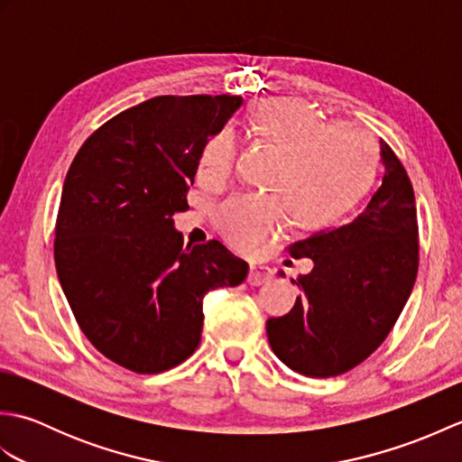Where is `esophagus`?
<instances>
[{
  "label": "esophagus",
  "mask_w": 462,
  "mask_h": 462,
  "mask_svg": "<svg viewBox=\"0 0 462 462\" xmlns=\"http://www.w3.org/2000/svg\"><path fill=\"white\" fill-rule=\"evenodd\" d=\"M272 280V270L268 266H252L248 273L250 286H262Z\"/></svg>",
  "instance_id": "34e87169"
}]
</instances>
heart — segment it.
I'll list each match as a JSON object with an SVG mask.
<instances>
[{
    "label": "heart",
    "mask_w": 462,
    "mask_h": 462,
    "mask_svg": "<svg viewBox=\"0 0 462 462\" xmlns=\"http://www.w3.org/2000/svg\"><path fill=\"white\" fill-rule=\"evenodd\" d=\"M250 134L278 156L266 189L272 194H234L214 212L220 236L238 250L266 240L288 216L291 228L313 232L336 224L365 199L379 171V144L353 123L326 125L308 105L270 99L254 105ZM236 143L220 129L204 141L196 180L220 189L230 179Z\"/></svg>",
    "instance_id": "1"
}]
</instances>
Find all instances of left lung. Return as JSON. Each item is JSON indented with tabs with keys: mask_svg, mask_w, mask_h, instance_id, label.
<instances>
[{
	"mask_svg": "<svg viewBox=\"0 0 462 462\" xmlns=\"http://www.w3.org/2000/svg\"><path fill=\"white\" fill-rule=\"evenodd\" d=\"M381 189L365 212L331 232L288 246L310 258L290 313L266 323L272 351L306 377H336L375 351L403 311L419 270L413 184L393 149L381 141Z\"/></svg>",
	"mask_w": 462,
	"mask_h": 462,
	"instance_id": "8db88e82",
	"label": "left lung"
}]
</instances>
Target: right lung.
Listing matches in <instances>:
<instances>
[{"instance_id":"add662e5","label":"right lung","mask_w":462,"mask_h":462,"mask_svg":"<svg viewBox=\"0 0 462 462\" xmlns=\"http://www.w3.org/2000/svg\"><path fill=\"white\" fill-rule=\"evenodd\" d=\"M242 103L236 95H162L131 106L83 143L65 176L55 268L85 337L134 373L169 371L200 343L202 298L238 286L248 263L218 240L182 244L174 212L204 141Z\"/></svg>"}]
</instances>
